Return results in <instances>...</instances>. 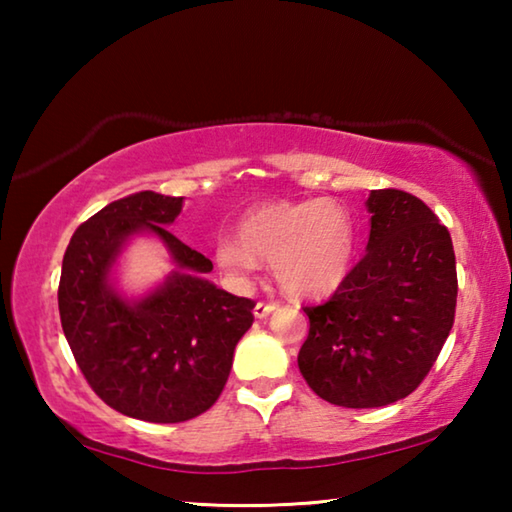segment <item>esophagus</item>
Instances as JSON below:
<instances>
[{"label": "esophagus", "mask_w": 512, "mask_h": 512, "mask_svg": "<svg viewBox=\"0 0 512 512\" xmlns=\"http://www.w3.org/2000/svg\"><path fill=\"white\" fill-rule=\"evenodd\" d=\"M275 309H277V302H257L253 314L255 318H266L268 314H273Z\"/></svg>", "instance_id": "34e87169"}]
</instances>
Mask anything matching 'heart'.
Returning a JSON list of instances; mask_svg holds the SVG:
<instances>
[{
    "label": "heart",
    "instance_id": "1",
    "mask_svg": "<svg viewBox=\"0 0 512 512\" xmlns=\"http://www.w3.org/2000/svg\"><path fill=\"white\" fill-rule=\"evenodd\" d=\"M357 250V230L348 207L311 198L264 203L239 221V237L223 232L214 257L225 273L246 282L271 259L273 273L293 296H325L348 277Z\"/></svg>",
    "mask_w": 512,
    "mask_h": 512
}]
</instances>
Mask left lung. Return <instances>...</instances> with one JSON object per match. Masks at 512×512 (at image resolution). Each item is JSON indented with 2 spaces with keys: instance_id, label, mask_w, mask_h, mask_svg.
<instances>
[{
  "instance_id": "left-lung-1",
  "label": "left lung",
  "mask_w": 512,
  "mask_h": 512,
  "mask_svg": "<svg viewBox=\"0 0 512 512\" xmlns=\"http://www.w3.org/2000/svg\"><path fill=\"white\" fill-rule=\"evenodd\" d=\"M366 255L318 307L298 368L311 391L345 409L411 395L447 341L456 311L452 237L418 196L372 189Z\"/></svg>"
}]
</instances>
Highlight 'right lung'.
Here are the masks:
<instances>
[{
    "label": "right lung",
    "instance_id": "1",
    "mask_svg": "<svg viewBox=\"0 0 512 512\" xmlns=\"http://www.w3.org/2000/svg\"><path fill=\"white\" fill-rule=\"evenodd\" d=\"M183 196L137 192L79 225L63 257L58 309L92 391L128 418L171 424L205 413L228 381L255 302L207 280L212 262L169 232ZM140 234L168 248L174 271L140 299L114 284L116 259Z\"/></svg>",
    "mask_w": 512,
    "mask_h": 512
}]
</instances>
